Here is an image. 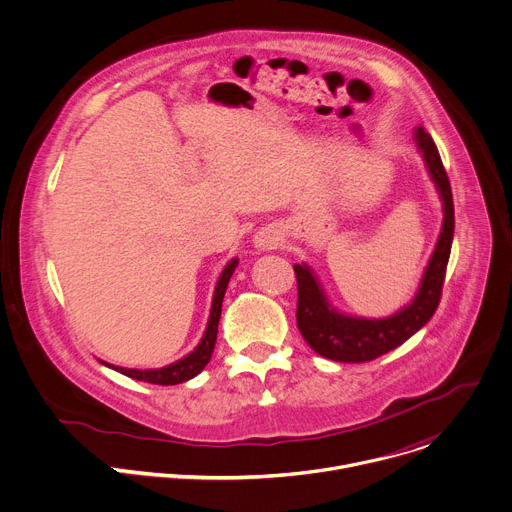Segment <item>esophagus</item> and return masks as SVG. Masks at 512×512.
Returning <instances> with one entry per match:
<instances>
[{
	"mask_svg": "<svg viewBox=\"0 0 512 512\" xmlns=\"http://www.w3.org/2000/svg\"><path fill=\"white\" fill-rule=\"evenodd\" d=\"M281 241H283V235H281L279 229H275V227H265V229H261V231L257 233V237H255V247H259V249H263V251H271V249H277V247L281 245Z\"/></svg>",
	"mask_w": 512,
	"mask_h": 512,
	"instance_id": "1",
	"label": "esophagus"
}]
</instances>
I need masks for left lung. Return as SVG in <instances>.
Here are the masks:
<instances>
[{"mask_svg": "<svg viewBox=\"0 0 512 512\" xmlns=\"http://www.w3.org/2000/svg\"><path fill=\"white\" fill-rule=\"evenodd\" d=\"M415 141L423 154L427 172L437 190H440L444 202L442 233L423 273L421 287L415 300L391 318H350L330 308L318 279L308 265H294L298 279V328L320 356L338 362L375 360L411 338L429 322L437 306H440L454 239V200L440 152H437L431 135L421 125L415 129Z\"/></svg>", "mask_w": 512, "mask_h": 512, "instance_id": "left-lung-1", "label": "left lung"}]
</instances>
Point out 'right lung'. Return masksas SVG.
I'll return each instance as SVG.
<instances>
[{
  "label": "right lung",
  "instance_id": "right-lung-1",
  "mask_svg": "<svg viewBox=\"0 0 512 512\" xmlns=\"http://www.w3.org/2000/svg\"><path fill=\"white\" fill-rule=\"evenodd\" d=\"M237 259H233L221 273V279H218L216 283V289H214V298H212V310H210V318H208V326H206V332L200 340V344L184 358H180L178 362L174 364H168V367L164 369H154V371H137V369H121V367H111V364H107V367L119 371L121 375L125 377H131L135 381H145V383H152V385H178V383H184L192 377H196L212 356V350H214V342H216V332H218V320H221V308H223V298H225V291H227V285L231 281V275L237 267ZM105 364V362H103Z\"/></svg>",
  "mask_w": 512,
  "mask_h": 512
}]
</instances>
